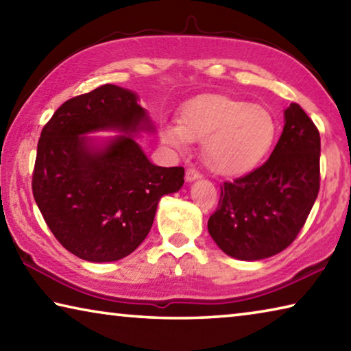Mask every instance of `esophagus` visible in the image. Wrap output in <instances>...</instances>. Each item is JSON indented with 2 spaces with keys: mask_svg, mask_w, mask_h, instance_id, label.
Segmentation results:
<instances>
[{
  "mask_svg": "<svg viewBox=\"0 0 351 351\" xmlns=\"http://www.w3.org/2000/svg\"><path fill=\"white\" fill-rule=\"evenodd\" d=\"M198 178H201V173L197 170V169H187L186 171V180L190 182V181H195L198 180Z\"/></svg>",
  "mask_w": 351,
  "mask_h": 351,
  "instance_id": "esophagus-1",
  "label": "esophagus"
}]
</instances>
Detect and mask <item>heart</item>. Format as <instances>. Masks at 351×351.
Segmentation results:
<instances>
[{"instance_id": "heart-1", "label": "heart", "mask_w": 351, "mask_h": 351, "mask_svg": "<svg viewBox=\"0 0 351 351\" xmlns=\"http://www.w3.org/2000/svg\"><path fill=\"white\" fill-rule=\"evenodd\" d=\"M277 122L261 105L218 94L198 96L182 106L180 127L164 125V144L186 150L189 141L204 142L203 154L219 175H241L263 161L274 145Z\"/></svg>"}]
</instances>
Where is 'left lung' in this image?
Masks as SVG:
<instances>
[{"mask_svg":"<svg viewBox=\"0 0 351 351\" xmlns=\"http://www.w3.org/2000/svg\"><path fill=\"white\" fill-rule=\"evenodd\" d=\"M320 187V136L300 105L285 110V127L268 161L221 195L207 229L223 252L239 260L268 258L304 228Z\"/></svg>","mask_w":351,"mask_h":351,"instance_id":"obj_1","label":"left lung"}]
</instances>
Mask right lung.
<instances>
[{
  "label": "right lung",
  "mask_w": 351,
  "mask_h": 351,
  "mask_svg": "<svg viewBox=\"0 0 351 351\" xmlns=\"http://www.w3.org/2000/svg\"><path fill=\"white\" fill-rule=\"evenodd\" d=\"M148 123L134 93L106 83L66 100L41 130L35 203L58 243L79 258L127 257L150 232L161 197L182 187V167L152 164L130 136ZM106 128L129 134L102 149L82 136Z\"/></svg>",
  "instance_id": "right-lung-1"
}]
</instances>
